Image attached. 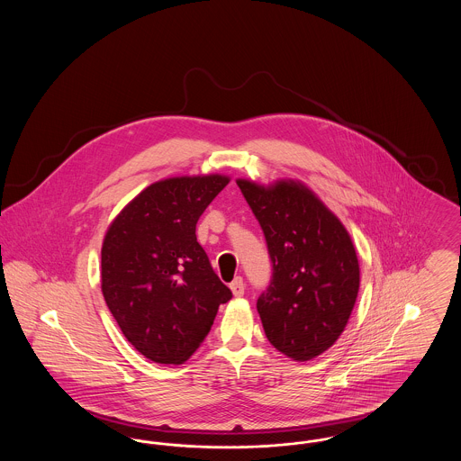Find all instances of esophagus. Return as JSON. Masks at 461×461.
<instances>
[{
	"label": "esophagus",
	"mask_w": 461,
	"mask_h": 461,
	"mask_svg": "<svg viewBox=\"0 0 461 461\" xmlns=\"http://www.w3.org/2000/svg\"><path fill=\"white\" fill-rule=\"evenodd\" d=\"M231 292H233V295L235 297H241L243 294H245V284H243V278L241 276H237L233 282H231Z\"/></svg>",
	"instance_id": "esophagus-1"
}]
</instances>
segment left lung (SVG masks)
I'll use <instances>...</instances> for the list:
<instances>
[{"label":"left lung","instance_id":"left-lung-1","mask_svg":"<svg viewBox=\"0 0 461 461\" xmlns=\"http://www.w3.org/2000/svg\"><path fill=\"white\" fill-rule=\"evenodd\" d=\"M237 185L273 263L271 284L258 299L264 333L282 354L309 361L337 342L356 304L359 263L351 237L301 181Z\"/></svg>","mask_w":461,"mask_h":461}]
</instances>
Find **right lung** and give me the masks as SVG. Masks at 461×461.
Instances as JSON below:
<instances>
[{"label":"right lung","instance_id":"add662e5","mask_svg":"<svg viewBox=\"0 0 461 461\" xmlns=\"http://www.w3.org/2000/svg\"><path fill=\"white\" fill-rule=\"evenodd\" d=\"M228 183L222 175L160 179L105 233V303L132 348L158 365L185 363L231 299L195 235L198 218Z\"/></svg>","mask_w":461,"mask_h":461}]
</instances>
